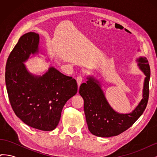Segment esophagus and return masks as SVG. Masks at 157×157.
<instances>
[{
  "label": "esophagus",
  "instance_id": "esophagus-1",
  "mask_svg": "<svg viewBox=\"0 0 157 157\" xmlns=\"http://www.w3.org/2000/svg\"><path fill=\"white\" fill-rule=\"evenodd\" d=\"M82 79L83 78L81 77V76H78V77H77V84H78V87L79 88L80 85L81 84V82L82 81Z\"/></svg>",
  "mask_w": 157,
  "mask_h": 157
}]
</instances>
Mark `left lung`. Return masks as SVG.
Returning a JSON list of instances; mask_svg holds the SVG:
<instances>
[{"instance_id": "8db88e82", "label": "left lung", "mask_w": 157, "mask_h": 157, "mask_svg": "<svg viewBox=\"0 0 157 157\" xmlns=\"http://www.w3.org/2000/svg\"><path fill=\"white\" fill-rule=\"evenodd\" d=\"M137 66L145 75L144 82L143 98L130 113H117L109 105L101 86L94 77H87L82 83L79 94L84 99V110L89 131L94 136L109 137L119 135L128 129L138 119L146 108L149 99L150 67L145 57L136 59Z\"/></svg>"}]
</instances>
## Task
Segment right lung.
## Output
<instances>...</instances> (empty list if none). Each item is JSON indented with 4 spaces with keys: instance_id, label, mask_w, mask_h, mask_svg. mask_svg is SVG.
<instances>
[{
    "instance_id": "right-lung-1",
    "label": "right lung",
    "mask_w": 157,
    "mask_h": 157,
    "mask_svg": "<svg viewBox=\"0 0 157 157\" xmlns=\"http://www.w3.org/2000/svg\"><path fill=\"white\" fill-rule=\"evenodd\" d=\"M40 37L34 32L25 33L9 55L5 82L13 111L32 128L52 131L58 126L61 111L69 99L77 94L76 80L54 67L42 75L30 73L24 64L32 54L39 52Z\"/></svg>"
}]
</instances>
